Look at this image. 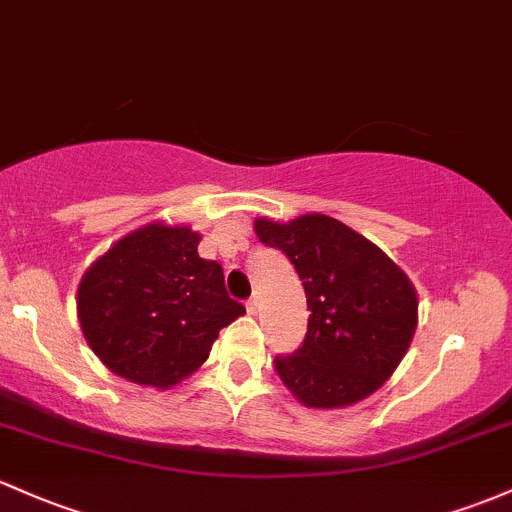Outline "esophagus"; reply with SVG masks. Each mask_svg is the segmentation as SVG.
I'll return each mask as SVG.
<instances>
[{
	"mask_svg": "<svg viewBox=\"0 0 512 512\" xmlns=\"http://www.w3.org/2000/svg\"><path fill=\"white\" fill-rule=\"evenodd\" d=\"M246 310H249V315H258V310H261V302H258V295H254V298L246 302Z\"/></svg>",
	"mask_w": 512,
	"mask_h": 512,
	"instance_id": "esophagus-1",
	"label": "esophagus"
}]
</instances>
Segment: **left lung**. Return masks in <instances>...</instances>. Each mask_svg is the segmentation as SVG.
Returning <instances> with one entry per match:
<instances>
[{"label": "left lung", "mask_w": 512, "mask_h": 512, "mask_svg": "<svg viewBox=\"0 0 512 512\" xmlns=\"http://www.w3.org/2000/svg\"><path fill=\"white\" fill-rule=\"evenodd\" d=\"M256 236L290 258L307 298L305 342L276 371L307 408H346L376 393L417 329L410 278L366 236L312 212L290 222L258 217Z\"/></svg>", "instance_id": "1"}]
</instances>
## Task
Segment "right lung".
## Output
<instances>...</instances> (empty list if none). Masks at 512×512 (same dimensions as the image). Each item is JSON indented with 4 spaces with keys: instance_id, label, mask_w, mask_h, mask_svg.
I'll use <instances>...</instances> for the list:
<instances>
[{
    "instance_id": "1",
    "label": "right lung",
    "mask_w": 512,
    "mask_h": 512,
    "mask_svg": "<svg viewBox=\"0 0 512 512\" xmlns=\"http://www.w3.org/2000/svg\"><path fill=\"white\" fill-rule=\"evenodd\" d=\"M188 224L151 222L122 236L78 285L85 342L117 376L168 390L207 361L219 329L244 315Z\"/></svg>"
}]
</instances>
